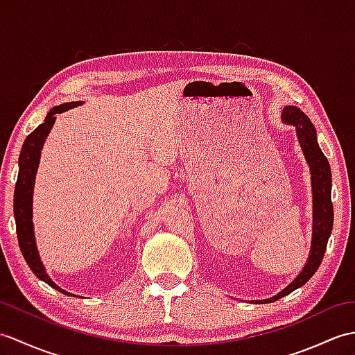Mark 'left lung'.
<instances>
[{
  "label": "left lung",
  "mask_w": 355,
  "mask_h": 355,
  "mask_svg": "<svg viewBox=\"0 0 355 355\" xmlns=\"http://www.w3.org/2000/svg\"><path fill=\"white\" fill-rule=\"evenodd\" d=\"M282 121L286 125H292L296 130L304 157L311 174V193H313V225H311V246L309 259L302 270L283 291L270 296L268 300H254L252 304H269L283 296L292 293L306 284L315 275L320 261L324 259L328 239L333 230V202H331V169L329 163L319 148L315 125L301 109L296 105H286L282 112Z\"/></svg>",
  "instance_id": "obj_1"
}]
</instances>
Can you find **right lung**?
Returning <instances> with one entry per match:
<instances>
[{
	"label": "right lung",
	"instance_id": "1",
	"mask_svg": "<svg viewBox=\"0 0 355 355\" xmlns=\"http://www.w3.org/2000/svg\"><path fill=\"white\" fill-rule=\"evenodd\" d=\"M81 104H83L81 101H72V103H64V104L53 107V109L48 112L45 121L27 136L19 154V160H18L19 172H18V181H16L15 196H13L16 234H18L19 248L22 251L24 259H26L27 265L33 272H35V275L39 279H42V282H45L48 286H51L53 289L59 291L68 296H76V295L66 292L62 289V287L57 286L51 279V277L46 274L44 263L40 260L37 245H36L35 225H33V192H35V180H36L39 162H40V153H42L44 144L49 135V131H51L54 125L57 114Z\"/></svg>",
	"mask_w": 355,
	"mask_h": 355
}]
</instances>
